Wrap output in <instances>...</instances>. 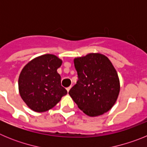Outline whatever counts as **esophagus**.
I'll list each match as a JSON object with an SVG mask.
<instances>
[{
    "label": "esophagus",
    "mask_w": 147,
    "mask_h": 147,
    "mask_svg": "<svg viewBox=\"0 0 147 147\" xmlns=\"http://www.w3.org/2000/svg\"><path fill=\"white\" fill-rule=\"evenodd\" d=\"M71 87L70 86V87H68V88H66V90H67V92H69V90H70V89H71Z\"/></svg>",
    "instance_id": "obj_1"
}]
</instances>
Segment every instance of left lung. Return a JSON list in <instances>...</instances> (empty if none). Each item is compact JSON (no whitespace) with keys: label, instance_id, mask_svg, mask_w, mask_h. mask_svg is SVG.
I'll use <instances>...</instances> for the list:
<instances>
[{"label":"left lung","instance_id":"1","mask_svg":"<svg viewBox=\"0 0 147 147\" xmlns=\"http://www.w3.org/2000/svg\"><path fill=\"white\" fill-rule=\"evenodd\" d=\"M76 84L68 92L79 108L89 116H98L112 108L120 90L118 74L110 59L91 53L75 58Z\"/></svg>","mask_w":147,"mask_h":147}]
</instances>
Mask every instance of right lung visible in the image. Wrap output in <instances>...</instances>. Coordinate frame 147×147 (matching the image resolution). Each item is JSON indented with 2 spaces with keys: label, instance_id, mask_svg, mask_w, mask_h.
Here are the masks:
<instances>
[{
  "label": "right lung",
  "instance_id": "right-lung-1",
  "mask_svg": "<svg viewBox=\"0 0 147 147\" xmlns=\"http://www.w3.org/2000/svg\"><path fill=\"white\" fill-rule=\"evenodd\" d=\"M62 62L57 56L44 54L30 61L20 72L19 93L35 112L50 110L67 93L61 85V76L57 71Z\"/></svg>",
  "mask_w": 147,
  "mask_h": 147
}]
</instances>
